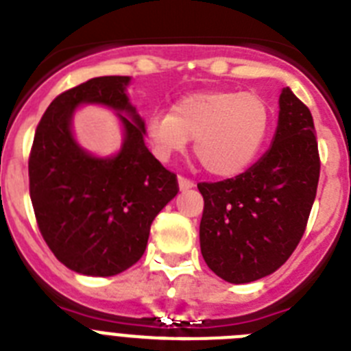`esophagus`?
I'll return each mask as SVG.
<instances>
[{"label":"esophagus","instance_id":"1","mask_svg":"<svg viewBox=\"0 0 351 351\" xmlns=\"http://www.w3.org/2000/svg\"><path fill=\"white\" fill-rule=\"evenodd\" d=\"M178 187L180 191H189V189L194 187V182L189 178H184V176H178Z\"/></svg>","mask_w":351,"mask_h":351}]
</instances>
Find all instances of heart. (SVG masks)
I'll use <instances>...</instances> for the list:
<instances>
[{"label": "heart", "instance_id": "obj_1", "mask_svg": "<svg viewBox=\"0 0 351 351\" xmlns=\"http://www.w3.org/2000/svg\"><path fill=\"white\" fill-rule=\"evenodd\" d=\"M270 129V108L251 91H201L146 120V139L158 160H169L194 139L206 171L234 176L252 164Z\"/></svg>", "mask_w": 351, "mask_h": 351}]
</instances>
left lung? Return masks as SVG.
Returning <instances> with one entry per match:
<instances>
[{
    "instance_id": "obj_1",
    "label": "left lung",
    "mask_w": 351,
    "mask_h": 351,
    "mask_svg": "<svg viewBox=\"0 0 351 351\" xmlns=\"http://www.w3.org/2000/svg\"><path fill=\"white\" fill-rule=\"evenodd\" d=\"M318 178L315 121L293 91L282 88L267 154L234 178L197 184L205 199L199 245L210 270L245 285L285 265L306 231Z\"/></svg>"
}]
</instances>
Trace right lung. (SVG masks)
<instances>
[{
  "label": "right lung",
  "instance_id": "right-lung-1",
  "mask_svg": "<svg viewBox=\"0 0 351 351\" xmlns=\"http://www.w3.org/2000/svg\"><path fill=\"white\" fill-rule=\"evenodd\" d=\"M129 75L93 77L51 102L29 155V196L49 249L66 268L109 277L143 256L157 213L178 194L176 175L145 145V120L127 95ZM86 103L115 111L124 141L109 158L73 138L75 109Z\"/></svg>",
  "mask_w": 351,
  "mask_h": 351
}]
</instances>
